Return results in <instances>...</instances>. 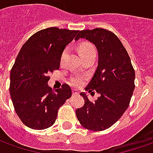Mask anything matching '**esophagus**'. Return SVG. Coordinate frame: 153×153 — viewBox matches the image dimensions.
<instances>
[{
  "label": "esophagus",
  "instance_id": "esophagus-1",
  "mask_svg": "<svg viewBox=\"0 0 153 153\" xmlns=\"http://www.w3.org/2000/svg\"><path fill=\"white\" fill-rule=\"evenodd\" d=\"M77 95H78V91H72V96H77Z\"/></svg>",
  "mask_w": 153,
  "mask_h": 153
}]
</instances>
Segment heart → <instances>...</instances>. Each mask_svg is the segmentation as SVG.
Instances as JSON below:
<instances>
[{
    "label": "heart",
    "instance_id": "obj_1",
    "mask_svg": "<svg viewBox=\"0 0 153 153\" xmlns=\"http://www.w3.org/2000/svg\"><path fill=\"white\" fill-rule=\"evenodd\" d=\"M95 50V48L93 46L90 45V44H87V43H85V44H82V46H80V54L81 56H82V55L86 54L87 52H89L91 51ZM66 51H67V49H65V50L63 51L61 55V62H62L63 59L65 57V56L66 54ZM71 83L72 84V85H74L76 87H77V86H80V85H82L83 82V77L82 76H74V77H71L70 80Z\"/></svg>",
    "mask_w": 153,
    "mask_h": 153
}]
</instances>
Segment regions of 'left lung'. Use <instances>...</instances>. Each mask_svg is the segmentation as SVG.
Returning a JSON list of instances; mask_svg holds the SVG:
<instances>
[{"label": "left lung", "mask_w": 153, "mask_h": 153, "mask_svg": "<svg viewBox=\"0 0 153 153\" xmlns=\"http://www.w3.org/2000/svg\"><path fill=\"white\" fill-rule=\"evenodd\" d=\"M86 39L98 51V65L86 87L101 95L91 102L84 92L80 95L85 104L76 111L83 127L91 131H103L116 123L131 101L135 88V71L123 43L116 35L103 28L81 30L75 38Z\"/></svg>", "instance_id": "8db88e82"}]
</instances>
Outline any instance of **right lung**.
I'll list each match as a JSON object with an SVG mask.
<instances>
[{"mask_svg": "<svg viewBox=\"0 0 153 153\" xmlns=\"http://www.w3.org/2000/svg\"><path fill=\"white\" fill-rule=\"evenodd\" d=\"M79 30L49 27L36 32L22 46L10 71V93L23 124L35 130L51 127L57 111L71 97L67 84L54 91L48 74L58 70L61 55Z\"/></svg>", "mask_w": 153, "mask_h": 153, "instance_id": "add662e5", "label": "right lung"}]
</instances>
